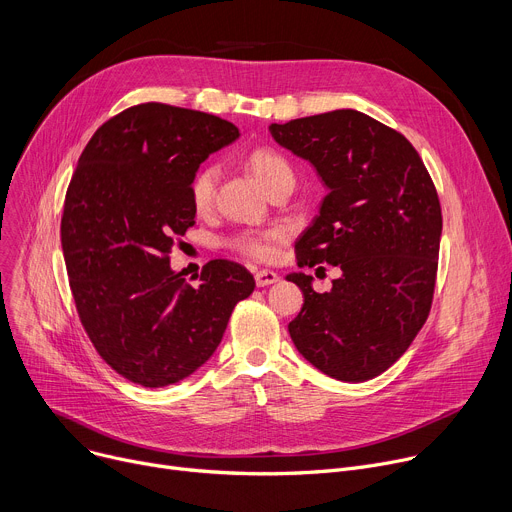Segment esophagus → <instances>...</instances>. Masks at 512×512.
<instances>
[{
  "label": "esophagus",
  "mask_w": 512,
  "mask_h": 512,
  "mask_svg": "<svg viewBox=\"0 0 512 512\" xmlns=\"http://www.w3.org/2000/svg\"><path fill=\"white\" fill-rule=\"evenodd\" d=\"M254 281H256V285H258V287H268V285H272V283H277V281H279V274L274 272V270H266V268H262V270H256V274H254Z\"/></svg>",
  "instance_id": "obj_1"
}]
</instances>
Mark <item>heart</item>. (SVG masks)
I'll return each instance as SVG.
<instances>
[{
    "label": "heart",
    "instance_id": "1",
    "mask_svg": "<svg viewBox=\"0 0 512 512\" xmlns=\"http://www.w3.org/2000/svg\"><path fill=\"white\" fill-rule=\"evenodd\" d=\"M246 166L256 176V180L266 188H274L285 180H295L293 168L285 157L270 147H258L248 153ZM219 180L217 166H203L194 174L190 182V203L196 213H207L215 201V188ZM283 229H244L233 233L227 240V246L254 260H270L274 254V244L283 240Z\"/></svg>",
    "mask_w": 512,
    "mask_h": 512
}]
</instances>
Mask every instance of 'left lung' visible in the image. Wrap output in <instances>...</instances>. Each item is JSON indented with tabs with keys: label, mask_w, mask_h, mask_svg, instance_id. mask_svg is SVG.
I'll return each instance as SVG.
<instances>
[{
	"label": "left lung",
	"mask_w": 512,
	"mask_h": 512,
	"mask_svg": "<svg viewBox=\"0 0 512 512\" xmlns=\"http://www.w3.org/2000/svg\"><path fill=\"white\" fill-rule=\"evenodd\" d=\"M268 131L328 186L320 215L295 244L297 266L342 270L328 293L313 291L303 272L289 274L303 293L289 334L328 377L373 379L404 355L428 318L443 231L435 182L402 133L357 110Z\"/></svg>",
	"instance_id": "left-lung-1"
}]
</instances>
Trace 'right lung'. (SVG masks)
Segmentation results:
<instances>
[{
    "instance_id": "right-lung-1",
    "label": "right lung",
    "mask_w": 512,
    "mask_h": 512,
    "mask_svg": "<svg viewBox=\"0 0 512 512\" xmlns=\"http://www.w3.org/2000/svg\"><path fill=\"white\" fill-rule=\"evenodd\" d=\"M238 137L207 112L137 104L92 135L71 176L61 246L77 316L98 355L133 383L172 385L207 363L256 287L229 260L207 262L196 287L170 268L172 246L194 225L196 170Z\"/></svg>"
}]
</instances>
